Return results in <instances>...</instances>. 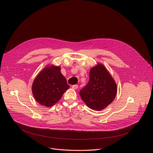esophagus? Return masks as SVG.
Here are the masks:
<instances>
[{
  "instance_id": "34e87169",
  "label": "esophagus",
  "mask_w": 153,
  "mask_h": 153,
  "mask_svg": "<svg viewBox=\"0 0 153 153\" xmlns=\"http://www.w3.org/2000/svg\"><path fill=\"white\" fill-rule=\"evenodd\" d=\"M78 88V85H74L72 86V88H73L74 90H76Z\"/></svg>"
}]
</instances>
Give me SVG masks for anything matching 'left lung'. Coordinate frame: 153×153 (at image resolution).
I'll use <instances>...</instances> for the list:
<instances>
[{"label":"left lung","instance_id":"1","mask_svg":"<svg viewBox=\"0 0 153 153\" xmlns=\"http://www.w3.org/2000/svg\"><path fill=\"white\" fill-rule=\"evenodd\" d=\"M116 83L108 70L101 63L91 68L88 83L79 93L82 100L90 108L100 111L115 99Z\"/></svg>","mask_w":153,"mask_h":153}]
</instances>
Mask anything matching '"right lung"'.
I'll return each instance as SVG.
<instances>
[{
	"label": "right lung",
	"mask_w": 153,
	"mask_h": 153,
	"mask_svg": "<svg viewBox=\"0 0 153 153\" xmlns=\"http://www.w3.org/2000/svg\"><path fill=\"white\" fill-rule=\"evenodd\" d=\"M70 88L60 72V67L47 66L35 78L32 92L36 100L45 106H52Z\"/></svg>",
	"instance_id": "right-lung-1"
}]
</instances>
